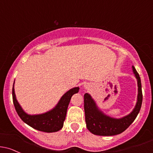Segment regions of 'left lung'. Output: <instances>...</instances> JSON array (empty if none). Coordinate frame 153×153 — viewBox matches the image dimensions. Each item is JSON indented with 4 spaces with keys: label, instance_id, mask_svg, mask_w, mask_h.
I'll return each instance as SVG.
<instances>
[{
    "label": "left lung",
    "instance_id": "left-lung-1",
    "mask_svg": "<svg viewBox=\"0 0 153 153\" xmlns=\"http://www.w3.org/2000/svg\"><path fill=\"white\" fill-rule=\"evenodd\" d=\"M138 82V99L135 108L130 114L121 119H114L104 114L98 109L95 102L89 94H84V111L86 128L91 133L98 136H114L125 131L133 123L139 113L142 103L141 83L139 73L133 66Z\"/></svg>",
    "mask_w": 153,
    "mask_h": 153
}]
</instances>
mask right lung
Segmentation results:
<instances>
[{
  "instance_id": "right-lung-1",
  "label": "right lung",
  "mask_w": 153,
  "mask_h": 153,
  "mask_svg": "<svg viewBox=\"0 0 153 153\" xmlns=\"http://www.w3.org/2000/svg\"><path fill=\"white\" fill-rule=\"evenodd\" d=\"M78 91H79L78 87L69 90L62 96L56 107L47 113L38 115H29L27 114L22 110L20 104L17 102L14 93V85H13V103L17 114L24 123L37 131L46 132V133H53V132L59 131L62 128L70 99L72 96L75 93H78Z\"/></svg>"
}]
</instances>
